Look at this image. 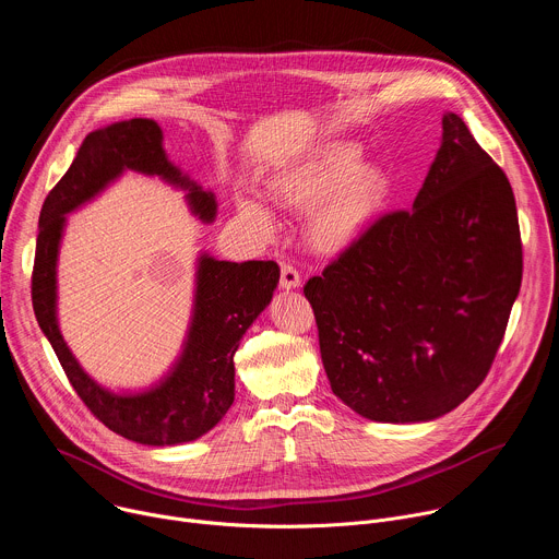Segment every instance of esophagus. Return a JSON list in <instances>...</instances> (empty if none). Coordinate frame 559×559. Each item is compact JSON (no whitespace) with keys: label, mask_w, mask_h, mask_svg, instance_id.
<instances>
[{"label":"esophagus","mask_w":559,"mask_h":559,"mask_svg":"<svg viewBox=\"0 0 559 559\" xmlns=\"http://www.w3.org/2000/svg\"><path fill=\"white\" fill-rule=\"evenodd\" d=\"M300 285V274L294 265L289 263H283L281 265V287L283 289H296Z\"/></svg>","instance_id":"obj_1"}]
</instances>
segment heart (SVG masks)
<instances>
[{
  "label": "heart",
  "instance_id": "1",
  "mask_svg": "<svg viewBox=\"0 0 559 559\" xmlns=\"http://www.w3.org/2000/svg\"><path fill=\"white\" fill-rule=\"evenodd\" d=\"M352 143H330L311 154L272 186V199L289 210L309 212L307 238L323 254H341L356 246L384 212L389 179ZM238 216L261 234L274 229L270 212L248 199L238 201Z\"/></svg>",
  "mask_w": 559,
  "mask_h": 559
}]
</instances>
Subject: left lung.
<instances>
[{"label": "left lung", "mask_w": 559, "mask_h": 559, "mask_svg": "<svg viewBox=\"0 0 559 559\" xmlns=\"http://www.w3.org/2000/svg\"><path fill=\"white\" fill-rule=\"evenodd\" d=\"M520 283L511 183L447 112L414 207L380 216L302 292L341 401L376 423H427L487 378Z\"/></svg>", "instance_id": "obj_1"}]
</instances>
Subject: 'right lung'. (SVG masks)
<instances>
[{
  "label": "right lung",
  "mask_w": 559,
  "mask_h": 559,
  "mask_svg": "<svg viewBox=\"0 0 559 559\" xmlns=\"http://www.w3.org/2000/svg\"><path fill=\"white\" fill-rule=\"evenodd\" d=\"M164 132L152 119L119 121L91 132L72 166L48 192L33 267V309L72 389L110 431L147 447H170L201 438L234 403V354L257 316L270 305L281 270L274 261L229 263L199 259L194 311L183 354L156 386L112 393L99 386L70 354L57 325V254L66 214L97 197L121 173L134 170L188 192L190 210L205 223L216 216L212 192L175 168Z\"/></svg>",
  "instance_id": "1"
}]
</instances>
